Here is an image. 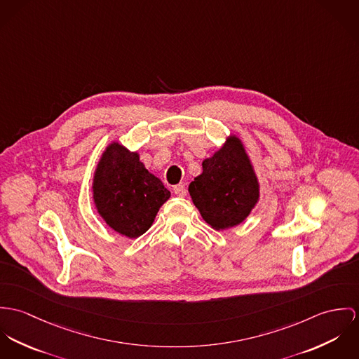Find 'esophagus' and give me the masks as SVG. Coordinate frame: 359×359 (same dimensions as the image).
Instances as JSON below:
<instances>
[{
  "label": "esophagus",
  "instance_id": "esophagus-1",
  "mask_svg": "<svg viewBox=\"0 0 359 359\" xmlns=\"http://www.w3.org/2000/svg\"><path fill=\"white\" fill-rule=\"evenodd\" d=\"M173 193H175V196H177V197H184L186 193H187L186 186H184V184H177V186H175V187H173Z\"/></svg>",
  "mask_w": 359,
  "mask_h": 359
}]
</instances>
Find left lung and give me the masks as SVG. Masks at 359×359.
<instances>
[{"label": "left lung", "instance_id": "obj_1", "mask_svg": "<svg viewBox=\"0 0 359 359\" xmlns=\"http://www.w3.org/2000/svg\"><path fill=\"white\" fill-rule=\"evenodd\" d=\"M189 193L202 219L215 230L242 223L259 201V180L242 142L230 136L220 150L202 161V173Z\"/></svg>", "mask_w": 359, "mask_h": 359}]
</instances>
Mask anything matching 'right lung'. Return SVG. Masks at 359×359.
Wrapping results in <instances>:
<instances>
[{
	"label": "right lung",
	"instance_id": "right-lung-1",
	"mask_svg": "<svg viewBox=\"0 0 359 359\" xmlns=\"http://www.w3.org/2000/svg\"><path fill=\"white\" fill-rule=\"evenodd\" d=\"M92 191L102 219L128 238L144 234L163 202L170 197L160 179L140 162L139 154L117 142L109 144L102 154Z\"/></svg>",
	"mask_w": 359,
	"mask_h": 359
}]
</instances>
